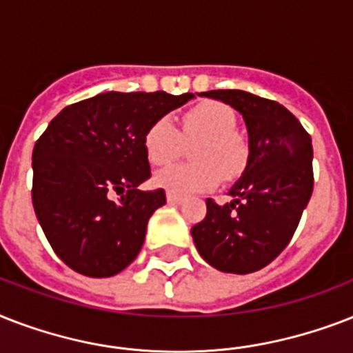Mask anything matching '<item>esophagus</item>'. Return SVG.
Instances as JSON below:
<instances>
[{
	"mask_svg": "<svg viewBox=\"0 0 353 353\" xmlns=\"http://www.w3.org/2000/svg\"><path fill=\"white\" fill-rule=\"evenodd\" d=\"M166 201H168V205H181L183 198H179V196H174V194H166Z\"/></svg>",
	"mask_w": 353,
	"mask_h": 353,
	"instance_id": "esophagus-1",
	"label": "esophagus"
}]
</instances>
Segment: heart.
<instances>
[{
    "instance_id": "b5f03b06",
    "label": "heart",
    "mask_w": 353,
    "mask_h": 353,
    "mask_svg": "<svg viewBox=\"0 0 353 353\" xmlns=\"http://www.w3.org/2000/svg\"><path fill=\"white\" fill-rule=\"evenodd\" d=\"M234 112L227 104L201 102L183 115V137L199 139L192 148L190 165H172L155 174L157 187L174 196L207 192L220 176H238L247 163V146L236 133ZM183 137L172 119L161 117L144 133V152L152 165H168L183 148Z\"/></svg>"
}]
</instances>
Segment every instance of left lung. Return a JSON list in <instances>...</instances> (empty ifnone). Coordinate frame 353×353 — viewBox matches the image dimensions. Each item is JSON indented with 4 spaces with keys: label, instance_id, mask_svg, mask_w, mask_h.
I'll use <instances>...</instances> for the list:
<instances>
[{
    "label": "left lung",
    "instance_id": "left-lung-1",
    "mask_svg": "<svg viewBox=\"0 0 353 353\" xmlns=\"http://www.w3.org/2000/svg\"><path fill=\"white\" fill-rule=\"evenodd\" d=\"M201 97L225 102L243 117L249 155L229 190L231 203L207 199V216L190 232L212 268L252 273L284 251L312 198V137L279 102L240 90L205 91Z\"/></svg>",
    "mask_w": 353,
    "mask_h": 353
}]
</instances>
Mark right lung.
Listing matches in <instances>:
<instances>
[{"mask_svg": "<svg viewBox=\"0 0 353 353\" xmlns=\"http://www.w3.org/2000/svg\"><path fill=\"white\" fill-rule=\"evenodd\" d=\"M190 99L196 97L108 91L63 108L36 141V218L73 271L106 279L137 258L150 216L166 203L163 188H137L152 176L144 133Z\"/></svg>", "mask_w": 353, "mask_h": 353, "instance_id": "right-lung-1", "label": "right lung"}]
</instances>
